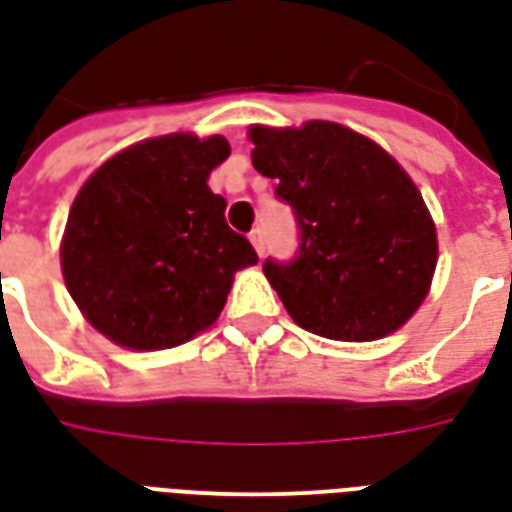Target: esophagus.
I'll use <instances>...</instances> for the list:
<instances>
[{"mask_svg":"<svg viewBox=\"0 0 512 512\" xmlns=\"http://www.w3.org/2000/svg\"><path fill=\"white\" fill-rule=\"evenodd\" d=\"M249 241H252V246H255L257 255L263 257V252H266V241H263V230H260V227L249 233Z\"/></svg>","mask_w":512,"mask_h":512,"instance_id":"obj_1","label":"esophagus"}]
</instances>
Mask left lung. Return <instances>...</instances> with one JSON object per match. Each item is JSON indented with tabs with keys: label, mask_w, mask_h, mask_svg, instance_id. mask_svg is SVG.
<instances>
[{
	"label": "left lung",
	"mask_w": 512,
	"mask_h": 512,
	"mask_svg": "<svg viewBox=\"0 0 512 512\" xmlns=\"http://www.w3.org/2000/svg\"><path fill=\"white\" fill-rule=\"evenodd\" d=\"M257 173L293 206L301 252L268 260V282L304 331L374 342L418 312L437 268V227L410 173L380 143L336 121L252 124Z\"/></svg>",
	"instance_id": "8db88e82"
}]
</instances>
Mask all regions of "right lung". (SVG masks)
Here are the masks:
<instances>
[{
    "label": "right lung",
    "instance_id": "add662e5",
    "mask_svg": "<svg viewBox=\"0 0 512 512\" xmlns=\"http://www.w3.org/2000/svg\"><path fill=\"white\" fill-rule=\"evenodd\" d=\"M227 157L222 135L170 132L132 143L83 181L59 257L75 306L105 339L170 350L217 323L236 271L257 263L208 187Z\"/></svg>",
    "mask_w": 512,
    "mask_h": 512
}]
</instances>
